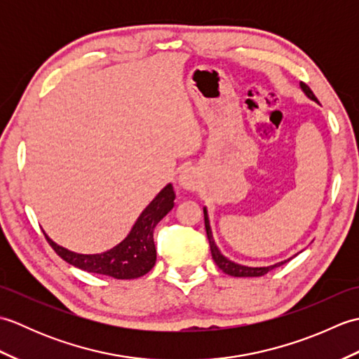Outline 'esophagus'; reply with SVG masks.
Here are the masks:
<instances>
[{
    "label": "esophagus",
    "mask_w": 359,
    "mask_h": 359,
    "mask_svg": "<svg viewBox=\"0 0 359 359\" xmlns=\"http://www.w3.org/2000/svg\"><path fill=\"white\" fill-rule=\"evenodd\" d=\"M179 185L184 189H193L196 187V177L191 170H184L179 174Z\"/></svg>",
    "instance_id": "1"
}]
</instances>
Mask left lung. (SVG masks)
<instances>
[{"label": "left lung", "instance_id": "8db88e82", "mask_svg": "<svg viewBox=\"0 0 359 359\" xmlns=\"http://www.w3.org/2000/svg\"><path fill=\"white\" fill-rule=\"evenodd\" d=\"M301 89L304 90V94H306L310 98V100H313V102L318 100L315 94L311 93V89L306 85V83H301ZM203 219H205V228H207V236H208V242H210V248H211V256H212V259H215V262H216L219 269L222 270L224 273L230 274V276H234V278L264 276L265 273H269L270 270L276 269V266L287 262V261L278 262V264L269 265V266H247V265H241V264H236V262L230 261V259L225 257L222 253H220V250L217 248L216 242H215V238H212V231H211V226H210V217H208L207 208H203ZM288 261H290V259H288Z\"/></svg>", "mask_w": 359, "mask_h": 359}]
</instances>
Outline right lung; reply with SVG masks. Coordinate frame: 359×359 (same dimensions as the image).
I'll return each instance as SVG.
<instances>
[{
	"label": "right lung",
	"mask_w": 359,
	"mask_h": 359,
	"mask_svg": "<svg viewBox=\"0 0 359 359\" xmlns=\"http://www.w3.org/2000/svg\"><path fill=\"white\" fill-rule=\"evenodd\" d=\"M174 199L172 185L168 184L137 217L126 238L103 253H75L58 245L48 234L44 236L60 257L80 270L104 274L116 279H135L147 274L156 264L154 228L172 210Z\"/></svg>",
	"instance_id": "right-lung-1"
}]
</instances>
